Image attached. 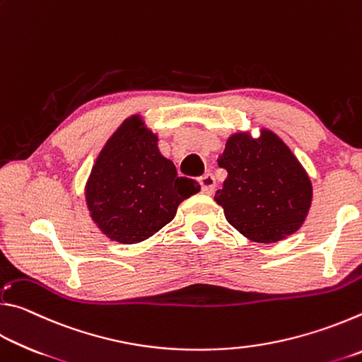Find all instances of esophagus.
I'll return each instance as SVG.
<instances>
[{"mask_svg":"<svg viewBox=\"0 0 362 362\" xmlns=\"http://www.w3.org/2000/svg\"><path fill=\"white\" fill-rule=\"evenodd\" d=\"M199 183H201V189H203V193L206 194L214 193V188H216V179H214L212 174H206L203 179L199 180Z\"/></svg>","mask_w":362,"mask_h":362,"instance_id":"esophagus-1","label":"esophagus"}]
</instances>
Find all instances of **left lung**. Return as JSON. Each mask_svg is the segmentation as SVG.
<instances>
[{
    "label": "left lung",
    "instance_id": "left-lung-1",
    "mask_svg": "<svg viewBox=\"0 0 362 362\" xmlns=\"http://www.w3.org/2000/svg\"><path fill=\"white\" fill-rule=\"evenodd\" d=\"M228 177L217 204L228 223L255 243H278L296 233L308 216L313 187L302 164L276 134L262 129L228 137L218 156Z\"/></svg>",
    "mask_w": 362,
    "mask_h": 362
}]
</instances>
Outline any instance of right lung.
Returning <instances> with one entry per match:
<instances>
[{
  "label": "right lung",
  "instance_id": "1",
  "mask_svg": "<svg viewBox=\"0 0 362 362\" xmlns=\"http://www.w3.org/2000/svg\"><path fill=\"white\" fill-rule=\"evenodd\" d=\"M198 182L177 177L158 148V136L139 115L127 118L103 146L86 183L90 218L112 241L148 240L175 217Z\"/></svg>",
  "mask_w": 362,
  "mask_h": 362
}]
</instances>
